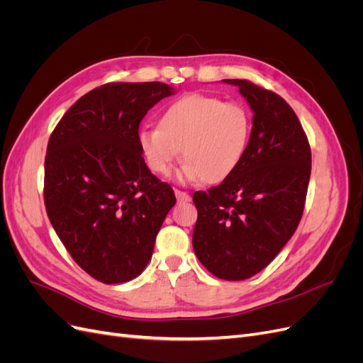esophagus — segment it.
<instances>
[{"label":"esophagus","instance_id":"esophagus-1","mask_svg":"<svg viewBox=\"0 0 363 363\" xmlns=\"http://www.w3.org/2000/svg\"><path fill=\"white\" fill-rule=\"evenodd\" d=\"M174 194H175V196H177V201H189L191 200V195L188 192H183L180 189H175Z\"/></svg>","mask_w":363,"mask_h":363}]
</instances>
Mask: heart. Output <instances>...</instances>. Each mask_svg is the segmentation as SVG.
Returning a JSON list of instances; mask_svg holds the SVG:
<instances>
[{"label":"heart","mask_w":363,"mask_h":363,"mask_svg":"<svg viewBox=\"0 0 363 363\" xmlns=\"http://www.w3.org/2000/svg\"><path fill=\"white\" fill-rule=\"evenodd\" d=\"M251 130V112L242 103L194 92L172 101L162 112L159 127L140 130L138 140L152 172L168 175L182 150L183 177L215 184L238 169Z\"/></svg>","instance_id":"b5f03b06"}]
</instances>
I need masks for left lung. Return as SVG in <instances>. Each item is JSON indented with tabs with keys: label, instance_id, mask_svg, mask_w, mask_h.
I'll list each match as a JSON object with an SVG mask.
<instances>
[{
	"label": "left lung",
	"instance_id": "obj_1",
	"mask_svg": "<svg viewBox=\"0 0 363 363\" xmlns=\"http://www.w3.org/2000/svg\"><path fill=\"white\" fill-rule=\"evenodd\" d=\"M239 87L252 111L245 157L221 184L195 192L199 218L192 245L199 260L223 280H245L274 260L301 219L312 155L292 107L248 80Z\"/></svg>",
	"mask_w": 363,
	"mask_h": 363
}]
</instances>
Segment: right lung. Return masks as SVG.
<instances>
[{"label":"right lung","instance_id":"right-lung-1","mask_svg":"<svg viewBox=\"0 0 363 363\" xmlns=\"http://www.w3.org/2000/svg\"><path fill=\"white\" fill-rule=\"evenodd\" d=\"M172 94L160 82L103 84L77 100L50 136L47 213L77 265L98 281L136 279L175 204L138 140L140 121Z\"/></svg>","mask_w":363,"mask_h":363}]
</instances>
